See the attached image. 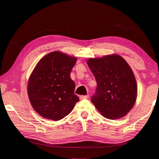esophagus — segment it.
<instances>
[{
	"instance_id": "1",
	"label": "esophagus",
	"mask_w": 159,
	"mask_h": 159,
	"mask_svg": "<svg viewBox=\"0 0 159 159\" xmlns=\"http://www.w3.org/2000/svg\"><path fill=\"white\" fill-rule=\"evenodd\" d=\"M89 98V95H86V96H80V99H87Z\"/></svg>"
}]
</instances>
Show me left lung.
<instances>
[{"label":"left lung","mask_w":159,"mask_h":159,"mask_svg":"<svg viewBox=\"0 0 159 159\" xmlns=\"http://www.w3.org/2000/svg\"><path fill=\"white\" fill-rule=\"evenodd\" d=\"M87 65L97 83L91 101L108 119L124 117L133 107L137 93L135 78L129 65L117 55L89 59Z\"/></svg>","instance_id":"1"}]
</instances>
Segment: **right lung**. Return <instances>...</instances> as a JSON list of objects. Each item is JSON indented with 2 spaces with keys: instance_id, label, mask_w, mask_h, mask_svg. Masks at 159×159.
Returning <instances> with one entry per match:
<instances>
[{
  "instance_id": "add662e5",
  "label": "right lung",
  "mask_w": 159,
  "mask_h": 159,
  "mask_svg": "<svg viewBox=\"0 0 159 159\" xmlns=\"http://www.w3.org/2000/svg\"><path fill=\"white\" fill-rule=\"evenodd\" d=\"M76 62L58 51L39 61L29 78L28 95L33 109L43 117L58 121L67 116L79 100L70 73Z\"/></svg>"
}]
</instances>
